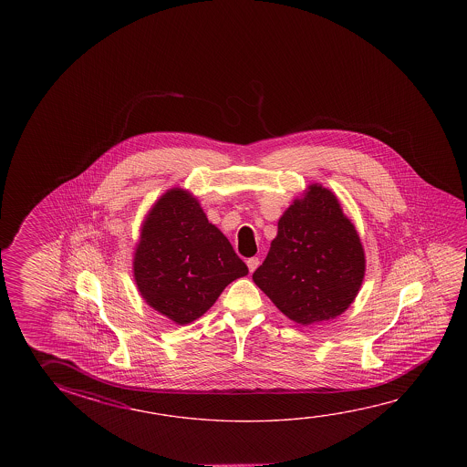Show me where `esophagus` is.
<instances>
[{
    "label": "esophagus",
    "mask_w": 467,
    "mask_h": 467,
    "mask_svg": "<svg viewBox=\"0 0 467 467\" xmlns=\"http://www.w3.org/2000/svg\"><path fill=\"white\" fill-rule=\"evenodd\" d=\"M245 264H247V268H249V272L253 274L254 270L259 267V259H257V257H251V259H247V262H245Z\"/></svg>",
    "instance_id": "esophagus-1"
}]
</instances>
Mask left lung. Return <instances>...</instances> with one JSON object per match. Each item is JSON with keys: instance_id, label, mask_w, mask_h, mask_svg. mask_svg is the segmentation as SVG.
<instances>
[{"instance_id": "1", "label": "left lung", "mask_w": 467, "mask_h": 467, "mask_svg": "<svg viewBox=\"0 0 467 467\" xmlns=\"http://www.w3.org/2000/svg\"><path fill=\"white\" fill-rule=\"evenodd\" d=\"M365 268L358 231L336 193L311 184L280 216L276 237L253 280L288 319L311 326L348 309Z\"/></svg>"}]
</instances>
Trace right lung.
<instances>
[{
    "label": "right lung",
    "instance_id": "1",
    "mask_svg": "<svg viewBox=\"0 0 467 467\" xmlns=\"http://www.w3.org/2000/svg\"><path fill=\"white\" fill-rule=\"evenodd\" d=\"M247 272L191 192L169 189L146 213L133 253V278L146 305L171 321L185 326L199 319Z\"/></svg>",
    "mask_w": 467,
    "mask_h": 467
}]
</instances>
